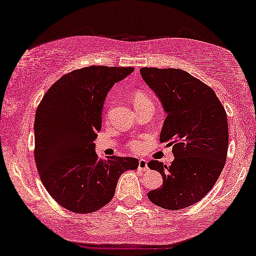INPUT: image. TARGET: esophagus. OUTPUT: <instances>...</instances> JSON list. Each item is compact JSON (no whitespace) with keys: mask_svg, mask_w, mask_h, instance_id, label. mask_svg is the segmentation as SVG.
<instances>
[{"mask_svg":"<svg viewBox=\"0 0 256 256\" xmlns=\"http://www.w3.org/2000/svg\"><path fill=\"white\" fill-rule=\"evenodd\" d=\"M138 169L140 170V171H146V169H148V162H146V160H138Z\"/></svg>","mask_w":256,"mask_h":256,"instance_id":"esophagus-1","label":"esophagus"}]
</instances>
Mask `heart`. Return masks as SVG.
<instances>
[{
	"label": "heart",
	"instance_id": "heart-1",
	"mask_svg": "<svg viewBox=\"0 0 256 256\" xmlns=\"http://www.w3.org/2000/svg\"><path fill=\"white\" fill-rule=\"evenodd\" d=\"M132 100H134V104L138 106V104L148 102V101H152V98L148 96V93H146L144 90H136V92L132 94ZM129 146L132 150H140L142 148V143L138 140H132L129 142Z\"/></svg>",
	"mask_w": 256,
	"mask_h": 256
}]
</instances>
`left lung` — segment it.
<instances>
[{"instance_id":"8db88e82","label":"left lung","mask_w":256,"mask_h":256,"mask_svg":"<svg viewBox=\"0 0 256 256\" xmlns=\"http://www.w3.org/2000/svg\"><path fill=\"white\" fill-rule=\"evenodd\" d=\"M140 72L166 112L160 141L172 146L174 156L169 166L148 163L163 177L162 186L148 192V198L166 210L188 208L211 191L225 166V108L211 87L183 70L142 68Z\"/></svg>"}]
</instances>
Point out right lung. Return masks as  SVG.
<instances>
[{
    "label": "right lung",
    "mask_w": 256,
    "mask_h": 256,
    "mask_svg": "<svg viewBox=\"0 0 256 256\" xmlns=\"http://www.w3.org/2000/svg\"><path fill=\"white\" fill-rule=\"evenodd\" d=\"M134 68L88 66L58 79L34 115V160L52 198L74 213H92L113 198L118 177L135 170L132 157L99 158L93 141L108 90Z\"/></svg>",
    "instance_id": "obj_1"
}]
</instances>
